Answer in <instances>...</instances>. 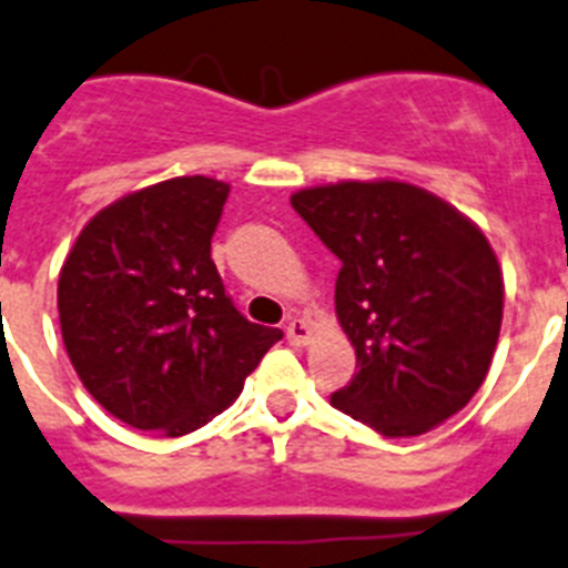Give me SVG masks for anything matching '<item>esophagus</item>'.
Masks as SVG:
<instances>
[{
  "mask_svg": "<svg viewBox=\"0 0 568 568\" xmlns=\"http://www.w3.org/2000/svg\"><path fill=\"white\" fill-rule=\"evenodd\" d=\"M285 337H288L291 345H305L312 339V325L305 323V320L294 317L288 325H285Z\"/></svg>",
  "mask_w": 568,
  "mask_h": 568,
  "instance_id": "obj_1",
  "label": "esophagus"
}]
</instances>
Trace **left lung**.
<instances>
[{
  "mask_svg": "<svg viewBox=\"0 0 568 568\" xmlns=\"http://www.w3.org/2000/svg\"><path fill=\"white\" fill-rule=\"evenodd\" d=\"M291 205L337 256L334 305L357 374L332 406L383 437H414L460 412L489 374L503 274L489 240L408 182H337Z\"/></svg>",
  "mask_w": 568,
  "mask_h": 568,
  "instance_id": "8db88e82",
  "label": "left lung"
}]
</instances>
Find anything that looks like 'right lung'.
Instances as JSON below:
<instances>
[{
	"mask_svg": "<svg viewBox=\"0 0 568 568\" xmlns=\"http://www.w3.org/2000/svg\"><path fill=\"white\" fill-rule=\"evenodd\" d=\"M229 185L176 176L111 202L59 271L82 386L128 426L182 437L231 406L280 328L236 312L211 260Z\"/></svg>",
	"mask_w": 568,
	"mask_h": 568,
	"instance_id": "obj_1",
	"label": "right lung"
}]
</instances>
